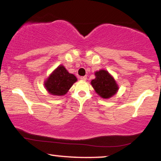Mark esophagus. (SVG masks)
<instances>
[{
	"mask_svg": "<svg viewBox=\"0 0 161 161\" xmlns=\"http://www.w3.org/2000/svg\"><path fill=\"white\" fill-rule=\"evenodd\" d=\"M86 79H87L86 76H82V77H80V80H86Z\"/></svg>",
	"mask_w": 161,
	"mask_h": 161,
	"instance_id": "1",
	"label": "esophagus"
}]
</instances>
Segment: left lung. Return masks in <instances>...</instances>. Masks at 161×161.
<instances>
[{"mask_svg": "<svg viewBox=\"0 0 161 161\" xmlns=\"http://www.w3.org/2000/svg\"><path fill=\"white\" fill-rule=\"evenodd\" d=\"M96 78L91 80V85L101 98L108 99L116 94L119 86L114 77L104 69L95 72Z\"/></svg>", "mask_w": 161, "mask_h": 161, "instance_id": "1", "label": "left lung"}]
</instances>
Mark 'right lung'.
Returning <instances> with one entry per match:
<instances>
[{
    "label": "right lung",
    "instance_id": "1",
    "mask_svg": "<svg viewBox=\"0 0 161 161\" xmlns=\"http://www.w3.org/2000/svg\"><path fill=\"white\" fill-rule=\"evenodd\" d=\"M77 80V77L69 73L63 65L55 69L45 80L44 85L49 94L63 96Z\"/></svg>",
    "mask_w": 161,
    "mask_h": 161
}]
</instances>
